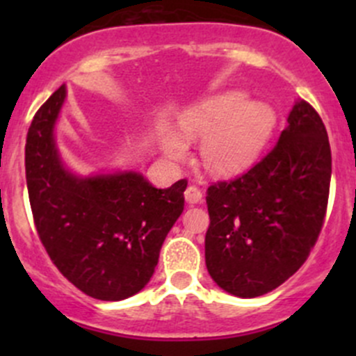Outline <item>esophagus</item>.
I'll return each instance as SVG.
<instances>
[{
	"label": "esophagus",
	"instance_id": "obj_1",
	"mask_svg": "<svg viewBox=\"0 0 356 356\" xmlns=\"http://www.w3.org/2000/svg\"><path fill=\"white\" fill-rule=\"evenodd\" d=\"M184 198L189 204H196V203H201L203 195H201L200 188H196V186H188V189H186L184 193Z\"/></svg>",
	"mask_w": 356,
	"mask_h": 356
}]
</instances>
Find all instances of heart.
Returning a JSON list of instances; mask_svg holds the SVG:
<instances>
[{
	"label": "heart",
	"instance_id": "obj_1",
	"mask_svg": "<svg viewBox=\"0 0 356 356\" xmlns=\"http://www.w3.org/2000/svg\"><path fill=\"white\" fill-rule=\"evenodd\" d=\"M277 113L268 103L248 102L243 91L210 96L179 115V136L165 132L161 149L170 160L188 156V143H201V161L217 175H238L261 155L272 138Z\"/></svg>",
	"mask_w": 356,
	"mask_h": 356
}]
</instances>
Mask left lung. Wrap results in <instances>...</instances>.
Listing matches in <instances>:
<instances>
[{
    "label": "left lung",
    "mask_w": 356,
    "mask_h": 356,
    "mask_svg": "<svg viewBox=\"0 0 356 356\" xmlns=\"http://www.w3.org/2000/svg\"><path fill=\"white\" fill-rule=\"evenodd\" d=\"M331 167L324 122L298 99L267 156L241 177L208 188L204 261L218 288L257 298L305 264L324 224Z\"/></svg>",
    "instance_id": "8db88e82"
}]
</instances>
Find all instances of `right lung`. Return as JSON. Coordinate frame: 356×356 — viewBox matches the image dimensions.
I'll list each match as a JSON object with an SVG mask.
<instances>
[{
	"mask_svg": "<svg viewBox=\"0 0 356 356\" xmlns=\"http://www.w3.org/2000/svg\"><path fill=\"white\" fill-rule=\"evenodd\" d=\"M67 98L60 86L32 118L25 177L39 239L58 270L88 296L120 301L152 279L161 245L184 210L186 179L156 189L143 174L82 177L60 156L55 125Z\"/></svg>",
	"mask_w": 356,
	"mask_h": 356,
	"instance_id": "right-lung-1",
	"label": "right lung"
}]
</instances>
